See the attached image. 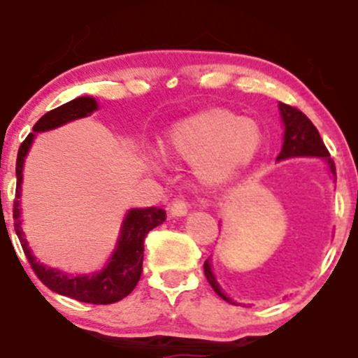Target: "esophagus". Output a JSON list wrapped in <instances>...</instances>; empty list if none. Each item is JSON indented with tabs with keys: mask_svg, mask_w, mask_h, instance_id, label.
Segmentation results:
<instances>
[{
	"mask_svg": "<svg viewBox=\"0 0 358 358\" xmlns=\"http://www.w3.org/2000/svg\"><path fill=\"white\" fill-rule=\"evenodd\" d=\"M188 212V202L185 199H173L170 203V213L173 217H182Z\"/></svg>",
	"mask_w": 358,
	"mask_h": 358,
	"instance_id": "obj_1",
	"label": "esophagus"
}]
</instances>
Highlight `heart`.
I'll use <instances>...</instances> for the list:
<instances>
[{
    "label": "heart",
    "instance_id": "1",
    "mask_svg": "<svg viewBox=\"0 0 358 358\" xmlns=\"http://www.w3.org/2000/svg\"><path fill=\"white\" fill-rule=\"evenodd\" d=\"M261 131L250 119L231 109L208 108L176 122L168 133L170 155L196 162V175L207 185H220L244 170L261 148Z\"/></svg>",
    "mask_w": 358,
    "mask_h": 358
}]
</instances>
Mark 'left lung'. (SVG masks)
Here are the masks:
<instances>
[{"mask_svg": "<svg viewBox=\"0 0 358 358\" xmlns=\"http://www.w3.org/2000/svg\"><path fill=\"white\" fill-rule=\"evenodd\" d=\"M279 110H281L282 122H285V143H282V150L281 153H279L278 159L293 158V156H322V158L327 159L331 173L336 175L335 162L330 158V153H328L318 129H316L313 122L306 117V114H303L301 110L294 108V106L285 104V102H279ZM203 271L205 278L210 282L213 291H215L222 299H225L227 303H232V299L225 296V294L222 293L220 286L217 285L208 261H205Z\"/></svg>", "mask_w": 358, "mask_h": 358, "instance_id": "obj_1", "label": "left lung"}]
</instances>
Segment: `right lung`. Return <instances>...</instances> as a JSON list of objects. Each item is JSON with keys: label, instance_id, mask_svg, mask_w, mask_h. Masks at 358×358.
I'll return each instance as SVG.
<instances>
[{"label": "right lung", "instance_id": "obj_1", "mask_svg": "<svg viewBox=\"0 0 358 358\" xmlns=\"http://www.w3.org/2000/svg\"><path fill=\"white\" fill-rule=\"evenodd\" d=\"M97 109V102L92 97H77L67 104L48 110L38 121L35 122L34 131H47L53 127L65 124ZM34 141V133L28 134L24 141L20 145L18 156H16V192L13 200V219L15 232L22 244L24 256L30 262L31 269L36 278L43 282L48 289L55 293L64 294L82 303H92V305H110L119 299L126 298L138 285L143 273V250H145V237L151 229L158 227L166 220V212L159 207L150 208H133L126 215L122 224L121 237H119L117 249L114 256L110 257L108 268L92 276H77L69 278L67 274H62L55 269H48L36 262L31 256V250L28 249L27 239H24L22 227H20V195H22V171L23 162Z\"/></svg>", "mask_w": 358, "mask_h": 358}]
</instances>
